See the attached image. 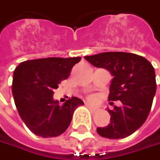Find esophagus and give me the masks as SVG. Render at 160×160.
I'll list each match as a JSON object with an SVG mask.
<instances>
[{"label":"esophagus","instance_id":"1","mask_svg":"<svg viewBox=\"0 0 160 160\" xmlns=\"http://www.w3.org/2000/svg\"><path fill=\"white\" fill-rule=\"evenodd\" d=\"M85 106H86V107H88L89 109L92 110V111H94V110H96V108H95L94 106H92V104H90V103H88V102H87V103H85Z\"/></svg>","mask_w":160,"mask_h":160}]
</instances>
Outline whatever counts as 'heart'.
Listing matches in <instances>:
<instances>
[{
	"instance_id": "1",
	"label": "heart",
	"mask_w": 160,
	"mask_h": 160,
	"mask_svg": "<svg viewBox=\"0 0 160 160\" xmlns=\"http://www.w3.org/2000/svg\"><path fill=\"white\" fill-rule=\"evenodd\" d=\"M89 100L90 101H96V97H95L94 95H90L89 96Z\"/></svg>"
}]
</instances>
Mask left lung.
Masks as SVG:
<instances>
[{
	"label": "left lung",
	"mask_w": 160,
	"mask_h": 160,
	"mask_svg": "<svg viewBox=\"0 0 160 160\" xmlns=\"http://www.w3.org/2000/svg\"><path fill=\"white\" fill-rule=\"evenodd\" d=\"M85 59L97 68L108 69L113 76L108 100L120 101L121 107L108 110L110 123L98 127L102 138L120 139L129 137L146 122L157 90L155 69L145 58L125 52H104L87 56Z\"/></svg>",
	"instance_id": "8db88e82"
}]
</instances>
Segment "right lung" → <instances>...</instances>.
<instances>
[{
    "mask_svg": "<svg viewBox=\"0 0 160 160\" xmlns=\"http://www.w3.org/2000/svg\"><path fill=\"white\" fill-rule=\"evenodd\" d=\"M81 58H47L26 60L13 71L12 92L23 123L36 136L55 138L63 134L74 111L83 102L71 97L62 106L53 100L54 90L68 78L73 66Z\"/></svg>",
    "mask_w": 160,
    "mask_h": 160,
    "instance_id": "1",
    "label": "right lung"
}]
</instances>
